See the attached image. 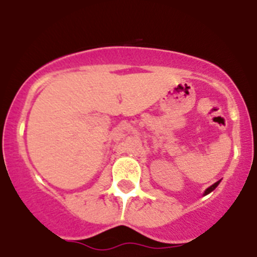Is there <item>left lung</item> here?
Listing matches in <instances>:
<instances>
[{
  "instance_id": "8db88e82",
  "label": "left lung",
  "mask_w": 257,
  "mask_h": 257,
  "mask_svg": "<svg viewBox=\"0 0 257 257\" xmlns=\"http://www.w3.org/2000/svg\"><path fill=\"white\" fill-rule=\"evenodd\" d=\"M218 184H220V181H217V182H216V184H213V185H212V186H209L208 189H207V190L204 191V195H207V194H208V193H211L212 190H215L216 187H217Z\"/></svg>"
}]
</instances>
